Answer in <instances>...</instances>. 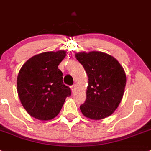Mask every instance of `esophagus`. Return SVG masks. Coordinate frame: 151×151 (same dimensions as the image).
Masks as SVG:
<instances>
[{"label": "esophagus", "mask_w": 151, "mask_h": 151, "mask_svg": "<svg viewBox=\"0 0 151 151\" xmlns=\"http://www.w3.org/2000/svg\"><path fill=\"white\" fill-rule=\"evenodd\" d=\"M70 88H71L72 93H74V92L77 90V86H76V85H73V86H72Z\"/></svg>", "instance_id": "34e87169"}]
</instances>
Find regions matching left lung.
Returning a JSON list of instances; mask_svg holds the SVG:
<instances>
[{
  "label": "left lung",
  "mask_w": 151,
  "mask_h": 151,
  "mask_svg": "<svg viewBox=\"0 0 151 151\" xmlns=\"http://www.w3.org/2000/svg\"><path fill=\"white\" fill-rule=\"evenodd\" d=\"M88 77L86 99L80 106L85 117L99 120L112 115L122 99L126 74L113 56L102 52L75 54Z\"/></svg>",
  "instance_id": "1"
}]
</instances>
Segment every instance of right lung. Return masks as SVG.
Returning a JSON list of instances; mask_svg holds the SVG:
<instances>
[{
    "label": "right lung",
    "instance_id": "add662e5",
    "mask_svg": "<svg viewBox=\"0 0 151 151\" xmlns=\"http://www.w3.org/2000/svg\"><path fill=\"white\" fill-rule=\"evenodd\" d=\"M65 56L64 50L42 52L30 58L20 68L17 81L18 96L32 117L41 121L55 118L71 94L58 68Z\"/></svg>",
    "mask_w": 151,
    "mask_h": 151
}]
</instances>
